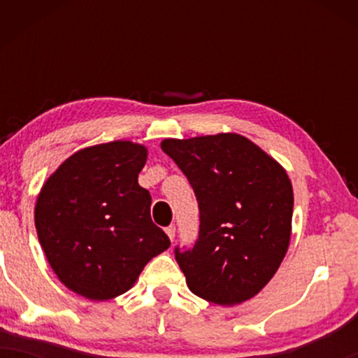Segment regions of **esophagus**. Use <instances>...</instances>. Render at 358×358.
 <instances>
[{
  "mask_svg": "<svg viewBox=\"0 0 358 358\" xmlns=\"http://www.w3.org/2000/svg\"><path fill=\"white\" fill-rule=\"evenodd\" d=\"M166 234H168L171 241H174V236H176V227H173V224H171V227L166 228Z\"/></svg>",
  "mask_w": 358,
  "mask_h": 358,
  "instance_id": "1",
  "label": "esophagus"
}]
</instances>
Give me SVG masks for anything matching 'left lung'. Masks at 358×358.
<instances>
[{
    "label": "left lung",
    "mask_w": 358,
    "mask_h": 358,
    "mask_svg": "<svg viewBox=\"0 0 358 358\" xmlns=\"http://www.w3.org/2000/svg\"><path fill=\"white\" fill-rule=\"evenodd\" d=\"M197 197L192 249H174L190 292L217 305L257 295L280 267L292 234L293 189L285 169L238 134L168 138Z\"/></svg>",
    "instance_id": "obj_1"
}]
</instances>
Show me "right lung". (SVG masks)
<instances>
[{"instance_id": "1", "label": "right lung", "mask_w": 358, "mask_h": 358, "mask_svg": "<svg viewBox=\"0 0 358 358\" xmlns=\"http://www.w3.org/2000/svg\"><path fill=\"white\" fill-rule=\"evenodd\" d=\"M148 151L110 141L76 151L37 197L36 228L63 285L104 301L130 290L140 272L171 246L151 220V195L138 184Z\"/></svg>"}]
</instances>
